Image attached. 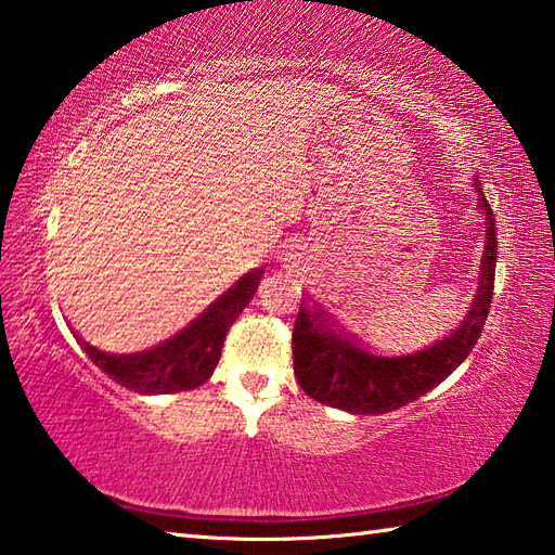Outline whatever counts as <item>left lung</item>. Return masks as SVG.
<instances>
[{
    "label": "left lung",
    "instance_id": "obj_1",
    "mask_svg": "<svg viewBox=\"0 0 555 555\" xmlns=\"http://www.w3.org/2000/svg\"><path fill=\"white\" fill-rule=\"evenodd\" d=\"M478 205L486 215V250L480 258V285L472 309L459 326L427 348L411 354H374L340 333L323 313L301 299L292 331V358L301 389L319 403L358 415H379L413 403L444 382L480 338L493 301L498 236L493 210L476 179Z\"/></svg>",
    "mask_w": 555,
    "mask_h": 555
}]
</instances>
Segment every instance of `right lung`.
Listing matches in <instances>:
<instances>
[{
  "label": "right lung",
  "instance_id": "right-lung-1",
  "mask_svg": "<svg viewBox=\"0 0 555 555\" xmlns=\"http://www.w3.org/2000/svg\"><path fill=\"white\" fill-rule=\"evenodd\" d=\"M260 278H263V268H256L238 278L201 317L150 350L115 354L93 348L91 343L81 338L77 340L81 350L89 354V360L125 389L147 396L197 389L212 376L219 354H222L227 331L254 299Z\"/></svg>",
  "mask_w": 555,
  "mask_h": 555
}]
</instances>
